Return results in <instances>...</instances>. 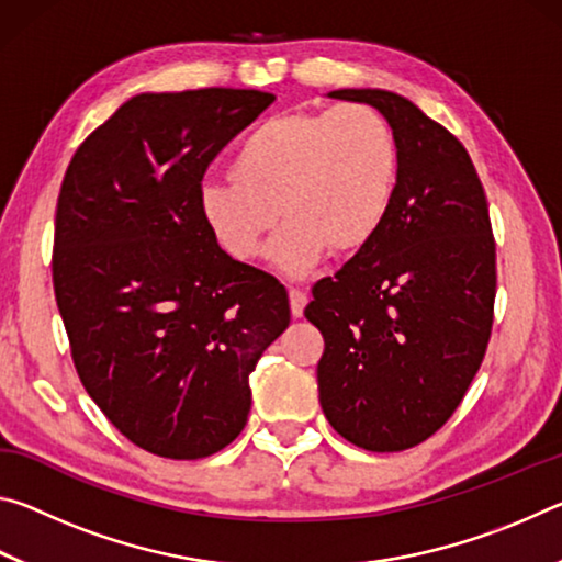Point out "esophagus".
Here are the masks:
<instances>
[{
	"label": "esophagus",
	"mask_w": 562,
	"mask_h": 562,
	"mask_svg": "<svg viewBox=\"0 0 562 562\" xmlns=\"http://www.w3.org/2000/svg\"><path fill=\"white\" fill-rule=\"evenodd\" d=\"M304 304H307V294H304L302 290H290L292 317H302L304 315Z\"/></svg>",
	"instance_id": "1"
}]
</instances>
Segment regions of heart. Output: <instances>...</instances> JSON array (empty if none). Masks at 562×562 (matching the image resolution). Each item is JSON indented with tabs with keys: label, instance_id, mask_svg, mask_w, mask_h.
Returning a JSON list of instances; mask_svg holds the SVG:
<instances>
[{
	"label": "heart",
	"instance_id": "b5f03b06",
	"mask_svg": "<svg viewBox=\"0 0 562 562\" xmlns=\"http://www.w3.org/2000/svg\"><path fill=\"white\" fill-rule=\"evenodd\" d=\"M398 186V144L389 121L364 103L335 111H290L240 140L231 178L207 180L198 211L233 260L262 252L278 217L284 227L272 262L304 274L327 250L357 255L376 240Z\"/></svg>",
	"mask_w": 562,
	"mask_h": 562
}]
</instances>
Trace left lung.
Instances as JSON below:
<instances>
[{"mask_svg": "<svg viewBox=\"0 0 562 562\" xmlns=\"http://www.w3.org/2000/svg\"><path fill=\"white\" fill-rule=\"evenodd\" d=\"M331 99L384 113L398 186L376 240L319 280L304 317L325 337L319 404L349 443L404 451L463 402L493 327L496 240L469 150L412 101L382 89Z\"/></svg>", "mask_w": 562, "mask_h": 562, "instance_id": "obj_1", "label": "left lung"}]
</instances>
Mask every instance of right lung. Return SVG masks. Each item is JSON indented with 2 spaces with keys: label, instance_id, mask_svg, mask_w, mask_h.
<instances>
[{
  "label": "right lung",
  "instance_id": "right-lung-1",
  "mask_svg": "<svg viewBox=\"0 0 562 562\" xmlns=\"http://www.w3.org/2000/svg\"><path fill=\"white\" fill-rule=\"evenodd\" d=\"M274 101L255 89L140 93L76 148L52 280L83 389L164 459L237 439L250 374L290 325L288 290L225 255L198 193L215 156Z\"/></svg>",
  "mask_w": 562,
  "mask_h": 562
}]
</instances>
